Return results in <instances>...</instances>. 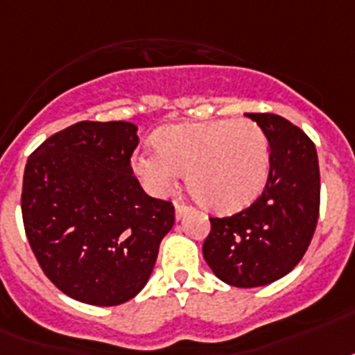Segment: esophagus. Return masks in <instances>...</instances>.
Instances as JSON below:
<instances>
[{
    "mask_svg": "<svg viewBox=\"0 0 355 355\" xmlns=\"http://www.w3.org/2000/svg\"><path fill=\"white\" fill-rule=\"evenodd\" d=\"M187 209H189V206H187V204H184V202H177V204H175V215H177V218L182 217V215L187 211Z\"/></svg>",
    "mask_w": 355,
    "mask_h": 355,
    "instance_id": "esophagus-1",
    "label": "esophagus"
}]
</instances>
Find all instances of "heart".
Wrapping results in <instances>:
<instances>
[{
	"label": "heart",
	"mask_w": 355,
	"mask_h": 355,
	"mask_svg": "<svg viewBox=\"0 0 355 355\" xmlns=\"http://www.w3.org/2000/svg\"><path fill=\"white\" fill-rule=\"evenodd\" d=\"M268 138L252 120L180 123L158 131L157 149L132 157V171L153 195H166L178 173L197 202L217 213L250 206L266 184Z\"/></svg>",
	"instance_id": "b5f03b06"
}]
</instances>
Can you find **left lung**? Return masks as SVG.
Listing matches in <instances>:
<instances>
[{"label": "left lung", "mask_w": 355, "mask_h": 355, "mask_svg": "<svg viewBox=\"0 0 355 355\" xmlns=\"http://www.w3.org/2000/svg\"><path fill=\"white\" fill-rule=\"evenodd\" d=\"M270 144V171L257 200L232 217H211L202 253L230 286L277 281L306 253L319 218L321 178L306 132L272 112H246Z\"/></svg>", "instance_id": "8db88e82"}]
</instances>
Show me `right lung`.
I'll use <instances>...</instances> for the list:
<instances>
[{"mask_svg":"<svg viewBox=\"0 0 355 355\" xmlns=\"http://www.w3.org/2000/svg\"><path fill=\"white\" fill-rule=\"evenodd\" d=\"M131 122H78L28 157L21 215L37 264L76 301L116 306L137 295L175 224V206L132 175Z\"/></svg>","mask_w":355,"mask_h":355,"instance_id":"add662e5","label":"right lung"}]
</instances>
